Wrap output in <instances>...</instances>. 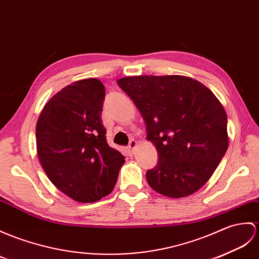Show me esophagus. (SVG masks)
Masks as SVG:
<instances>
[{"mask_svg":"<svg viewBox=\"0 0 259 259\" xmlns=\"http://www.w3.org/2000/svg\"><path fill=\"white\" fill-rule=\"evenodd\" d=\"M136 147H137V141L136 140H131L130 143H129V146H128V149H129L130 153L134 152V150L136 149Z\"/></svg>","mask_w":259,"mask_h":259,"instance_id":"1","label":"esophagus"}]
</instances>
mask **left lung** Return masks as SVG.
Segmentation results:
<instances>
[{"mask_svg":"<svg viewBox=\"0 0 259 259\" xmlns=\"http://www.w3.org/2000/svg\"><path fill=\"white\" fill-rule=\"evenodd\" d=\"M117 82L142 113L147 139L158 150V164L146 174L149 185L172 198L195 193L228 148L227 116L220 100L186 76H130Z\"/></svg>","mask_w":259,"mask_h":259,"instance_id":"obj_1","label":"left lung"}]
</instances>
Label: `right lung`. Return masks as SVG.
<instances>
[{"label": "right lung", "instance_id": "1", "mask_svg": "<svg viewBox=\"0 0 259 259\" xmlns=\"http://www.w3.org/2000/svg\"><path fill=\"white\" fill-rule=\"evenodd\" d=\"M96 78L71 82L46 102L36 123V149L51 182L80 203L110 194L124 157L108 146Z\"/></svg>", "mask_w": 259, "mask_h": 259}]
</instances>
